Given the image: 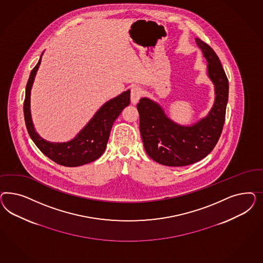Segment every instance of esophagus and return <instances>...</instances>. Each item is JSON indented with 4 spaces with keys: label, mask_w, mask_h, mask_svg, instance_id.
I'll return each mask as SVG.
<instances>
[{
    "label": "esophagus",
    "mask_w": 263,
    "mask_h": 263,
    "mask_svg": "<svg viewBox=\"0 0 263 263\" xmlns=\"http://www.w3.org/2000/svg\"><path fill=\"white\" fill-rule=\"evenodd\" d=\"M143 88L139 86H134L131 88V101L132 103H138V101L140 100V98L143 96Z\"/></svg>",
    "instance_id": "34e87169"
}]
</instances>
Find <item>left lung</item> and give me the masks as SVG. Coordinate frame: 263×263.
<instances>
[{
  "instance_id": "1",
  "label": "left lung",
  "mask_w": 263,
  "mask_h": 263,
  "mask_svg": "<svg viewBox=\"0 0 263 263\" xmlns=\"http://www.w3.org/2000/svg\"><path fill=\"white\" fill-rule=\"evenodd\" d=\"M206 59L208 76L215 85V103L206 118L192 126H180L170 120L158 104L140 99V132L147 155L170 167L191 165L213 151L223 131L229 98V80L220 59L204 41L196 39Z\"/></svg>"
}]
</instances>
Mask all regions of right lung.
I'll return each instance as SVG.
<instances>
[{
  "label": "right lung",
  "mask_w": 263,
  "mask_h": 263,
  "mask_svg": "<svg viewBox=\"0 0 263 263\" xmlns=\"http://www.w3.org/2000/svg\"><path fill=\"white\" fill-rule=\"evenodd\" d=\"M41 59L32 68L26 86L24 118L28 133L40 152L49 159L65 167H78L98 159L108 143L112 123L122 110L130 103V90L124 91L116 98L104 104L95 117L80 132L75 139L67 143H49L40 138L32 125L30 111V96L34 76Z\"/></svg>",
  "instance_id": "obj_1"
}]
</instances>
